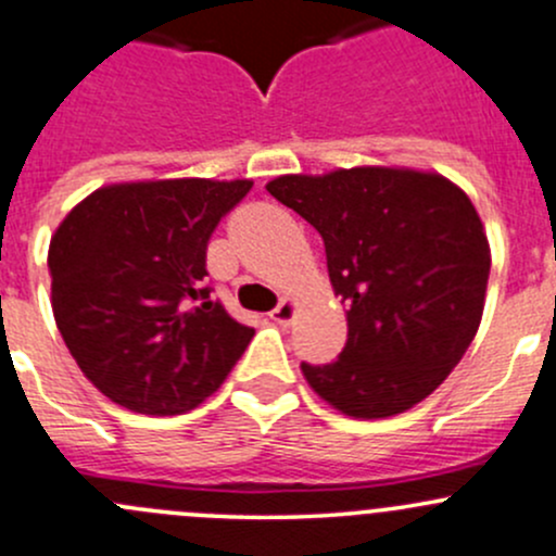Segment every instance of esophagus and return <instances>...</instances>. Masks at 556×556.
I'll return each instance as SVG.
<instances>
[{"label":"esophagus","instance_id":"obj_1","mask_svg":"<svg viewBox=\"0 0 556 556\" xmlns=\"http://www.w3.org/2000/svg\"><path fill=\"white\" fill-rule=\"evenodd\" d=\"M294 316H296V302L289 300V296L278 302L276 311H270V318L276 320V324H280V326L291 324V320H294Z\"/></svg>","mask_w":556,"mask_h":556}]
</instances>
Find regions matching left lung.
I'll return each instance as SVG.
<instances>
[{
    "label": "left lung",
    "instance_id": "left-lung-1",
    "mask_svg": "<svg viewBox=\"0 0 556 556\" xmlns=\"http://www.w3.org/2000/svg\"><path fill=\"white\" fill-rule=\"evenodd\" d=\"M267 192L324 238L348 305L337 362L302 364L313 391L351 417H391L431 396L471 345L490 243L468 194L428 170L362 165L289 174Z\"/></svg>",
    "mask_w": 556,
    "mask_h": 556
}]
</instances>
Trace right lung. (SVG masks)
I'll use <instances>...</instances> for the list:
<instances>
[{
  "label": "right lung",
  "instance_id": "add662e5",
  "mask_svg": "<svg viewBox=\"0 0 556 556\" xmlns=\"http://www.w3.org/2000/svg\"><path fill=\"white\" fill-rule=\"evenodd\" d=\"M254 181L109 185L50 238L53 316L83 375L139 415H181L211 396L249 348L205 286V249Z\"/></svg>",
  "mask_w": 556,
  "mask_h": 556
}]
</instances>
